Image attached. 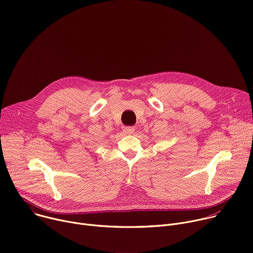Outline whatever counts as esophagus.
Masks as SVG:
<instances>
[{
    "label": "esophagus",
    "instance_id": "obj_1",
    "mask_svg": "<svg viewBox=\"0 0 253 253\" xmlns=\"http://www.w3.org/2000/svg\"><path fill=\"white\" fill-rule=\"evenodd\" d=\"M122 129H123L125 134H132L134 132V130H135L134 127H131V126H125Z\"/></svg>",
    "mask_w": 253,
    "mask_h": 253
}]
</instances>
